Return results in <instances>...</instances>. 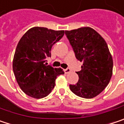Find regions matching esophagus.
Returning <instances> with one entry per match:
<instances>
[{
	"label": "esophagus",
	"instance_id": "34e87169",
	"mask_svg": "<svg viewBox=\"0 0 124 124\" xmlns=\"http://www.w3.org/2000/svg\"><path fill=\"white\" fill-rule=\"evenodd\" d=\"M70 71H71V70H70V69L69 68H66V69H64V72H65V73H69Z\"/></svg>",
	"mask_w": 124,
	"mask_h": 124
}]
</instances>
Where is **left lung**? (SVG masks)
<instances>
[{
  "mask_svg": "<svg viewBox=\"0 0 124 124\" xmlns=\"http://www.w3.org/2000/svg\"><path fill=\"white\" fill-rule=\"evenodd\" d=\"M76 58L83 63L81 70L76 72L78 82L70 85L76 95L91 99L104 90L112 75L113 60L107 44L90 27L65 31Z\"/></svg>",
  "mask_w": 124,
  "mask_h": 124,
  "instance_id": "1",
  "label": "left lung"
}]
</instances>
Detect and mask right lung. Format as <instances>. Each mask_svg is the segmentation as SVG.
Returning <instances> with one entry per match:
<instances>
[{
	"label": "right lung",
	"mask_w": 124,
	"mask_h": 124,
	"mask_svg": "<svg viewBox=\"0 0 124 124\" xmlns=\"http://www.w3.org/2000/svg\"><path fill=\"white\" fill-rule=\"evenodd\" d=\"M63 35V30L35 27L18 42L13 69L19 86L28 96L36 99L46 97L55 87L57 76L64 74L63 69L54 68L46 63V58L51 57L52 46Z\"/></svg>",
	"instance_id": "add662e5"
}]
</instances>
